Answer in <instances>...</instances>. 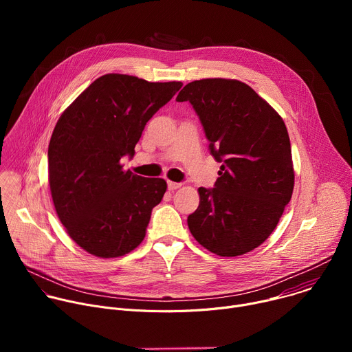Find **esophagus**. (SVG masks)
Here are the masks:
<instances>
[{"label": "esophagus", "instance_id": "obj_1", "mask_svg": "<svg viewBox=\"0 0 352 352\" xmlns=\"http://www.w3.org/2000/svg\"><path fill=\"white\" fill-rule=\"evenodd\" d=\"M167 185H168V190H175V189H178V188H181V184L179 182H173V181H168L167 182Z\"/></svg>", "mask_w": 352, "mask_h": 352}]
</instances>
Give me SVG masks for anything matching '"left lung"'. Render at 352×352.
<instances>
[{
	"mask_svg": "<svg viewBox=\"0 0 352 352\" xmlns=\"http://www.w3.org/2000/svg\"><path fill=\"white\" fill-rule=\"evenodd\" d=\"M189 102L204 125L212 156L221 163L213 189L199 188L188 216L193 238L219 256H239L263 243L292 196L291 143L283 118L252 87L236 79L188 83Z\"/></svg>",
	"mask_w": 352,
	"mask_h": 352,
	"instance_id": "1",
	"label": "left lung"
}]
</instances>
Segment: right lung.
<instances>
[{"mask_svg":"<svg viewBox=\"0 0 352 352\" xmlns=\"http://www.w3.org/2000/svg\"><path fill=\"white\" fill-rule=\"evenodd\" d=\"M181 86L107 74L61 114L48 144L50 190L68 235L90 255L124 256L143 241L167 182L120 162L135 155L146 122Z\"/></svg>","mask_w":352,"mask_h":352,"instance_id":"obj_1","label":"right lung"}]
</instances>
